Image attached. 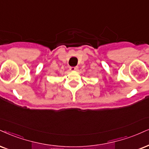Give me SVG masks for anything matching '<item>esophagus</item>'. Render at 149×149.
I'll return each mask as SVG.
<instances>
[{
  "label": "esophagus",
  "instance_id": "34e87169",
  "mask_svg": "<svg viewBox=\"0 0 149 149\" xmlns=\"http://www.w3.org/2000/svg\"><path fill=\"white\" fill-rule=\"evenodd\" d=\"M70 70L71 71L77 70H78V67H77V66H75V67H70Z\"/></svg>",
  "mask_w": 149,
  "mask_h": 149
}]
</instances>
